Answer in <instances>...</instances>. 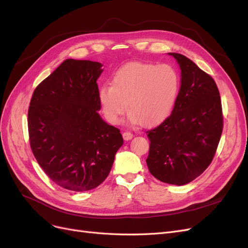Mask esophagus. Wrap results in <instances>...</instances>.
<instances>
[{
	"mask_svg": "<svg viewBox=\"0 0 248 248\" xmlns=\"http://www.w3.org/2000/svg\"><path fill=\"white\" fill-rule=\"evenodd\" d=\"M133 137H134V135H133L131 132H124V133L123 134V138H124V140H131Z\"/></svg>",
	"mask_w": 248,
	"mask_h": 248,
	"instance_id": "34e87169",
	"label": "esophagus"
}]
</instances>
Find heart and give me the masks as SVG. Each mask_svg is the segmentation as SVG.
I'll return each mask as SVG.
<instances>
[{
	"label": "heart",
	"mask_w": 248,
	"mask_h": 248,
	"mask_svg": "<svg viewBox=\"0 0 248 248\" xmlns=\"http://www.w3.org/2000/svg\"><path fill=\"white\" fill-rule=\"evenodd\" d=\"M179 76L170 65L132 62L117 70L111 85L98 91L104 116L117 124L126 111L133 123L152 126L162 122L173 108Z\"/></svg>",
	"instance_id": "b5f03b06"
}]
</instances>
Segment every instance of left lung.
<instances>
[{
  "label": "left lung",
  "mask_w": 248,
  "mask_h": 248,
  "mask_svg": "<svg viewBox=\"0 0 248 248\" xmlns=\"http://www.w3.org/2000/svg\"><path fill=\"white\" fill-rule=\"evenodd\" d=\"M181 69V86L172 113L148 131L150 173L182 186L200 176L214 158L223 129L222 107L213 78L186 56L169 53Z\"/></svg>",
  "instance_id": "8db88e82"
}]
</instances>
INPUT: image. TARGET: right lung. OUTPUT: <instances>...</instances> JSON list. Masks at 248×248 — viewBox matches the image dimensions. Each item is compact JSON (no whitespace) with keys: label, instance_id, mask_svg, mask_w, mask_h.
Here are the masks:
<instances>
[{"label":"right lung","instance_id":"right-lung-1","mask_svg":"<svg viewBox=\"0 0 248 248\" xmlns=\"http://www.w3.org/2000/svg\"><path fill=\"white\" fill-rule=\"evenodd\" d=\"M102 64L66 59L39 84L28 110L31 150L46 175L75 192L96 188L108 176L123 144L120 129L98 110Z\"/></svg>","mask_w":248,"mask_h":248}]
</instances>
